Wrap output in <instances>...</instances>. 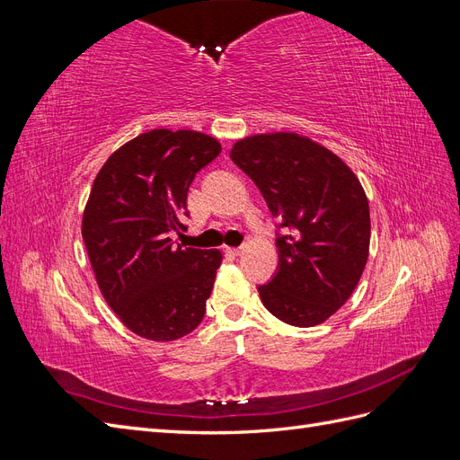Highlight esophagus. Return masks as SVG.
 Instances as JSON below:
<instances>
[{"instance_id":"34e87169","label":"esophagus","mask_w":460,"mask_h":460,"mask_svg":"<svg viewBox=\"0 0 460 460\" xmlns=\"http://www.w3.org/2000/svg\"><path fill=\"white\" fill-rule=\"evenodd\" d=\"M243 249H245V247H226L225 252L230 253V255H234V257H238V255L243 253Z\"/></svg>"}]
</instances>
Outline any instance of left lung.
Segmentation results:
<instances>
[{
  "instance_id": "8db88e82",
  "label": "left lung",
  "mask_w": 460,
  "mask_h": 460,
  "mask_svg": "<svg viewBox=\"0 0 460 460\" xmlns=\"http://www.w3.org/2000/svg\"><path fill=\"white\" fill-rule=\"evenodd\" d=\"M230 159L280 218L276 274L257 288L262 305L291 326L324 323L351 297L368 259L370 213L358 178L330 149L291 132L245 137Z\"/></svg>"
}]
</instances>
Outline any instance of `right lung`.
Returning a JSON list of instances; mask_svg holds the SVG:
<instances>
[{"instance_id": "obj_1", "label": "right lung", "mask_w": 460, "mask_h": 460, "mask_svg": "<svg viewBox=\"0 0 460 460\" xmlns=\"http://www.w3.org/2000/svg\"><path fill=\"white\" fill-rule=\"evenodd\" d=\"M220 144L193 130H149L117 149L97 172L82 238L97 286L122 324L153 341L196 330L215 284L218 249L174 245L188 190Z\"/></svg>"}]
</instances>
